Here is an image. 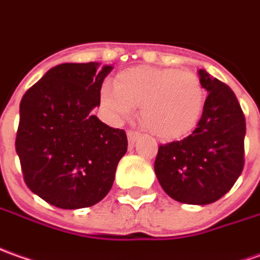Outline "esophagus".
Listing matches in <instances>:
<instances>
[{
    "label": "esophagus",
    "instance_id": "obj_1",
    "mask_svg": "<svg viewBox=\"0 0 260 260\" xmlns=\"http://www.w3.org/2000/svg\"><path fill=\"white\" fill-rule=\"evenodd\" d=\"M128 142H129L131 146H134L135 145V142H137V139L139 138V134L138 132H135V131H128Z\"/></svg>",
    "mask_w": 260,
    "mask_h": 260
}]
</instances>
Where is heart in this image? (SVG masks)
<instances>
[{
    "instance_id": "b5f03b06",
    "label": "heart",
    "mask_w": 260,
    "mask_h": 260,
    "mask_svg": "<svg viewBox=\"0 0 260 260\" xmlns=\"http://www.w3.org/2000/svg\"><path fill=\"white\" fill-rule=\"evenodd\" d=\"M101 107L115 122L141 107V121L155 137L172 141L186 137L202 115L205 89L189 71L134 67L116 74L114 86L100 91Z\"/></svg>"
}]
</instances>
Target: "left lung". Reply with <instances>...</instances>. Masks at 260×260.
<instances>
[{"label": "left lung", "mask_w": 260, "mask_h": 260, "mask_svg": "<svg viewBox=\"0 0 260 260\" xmlns=\"http://www.w3.org/2000/svg\"><path fill=\"white\" fill-rule=\"evenodd\" d=\"M208 91L204 112L189 137L159 145L155 174L169 197L188 205L216 202L235 185L245 165L246 122L234 91L199 70Z\"/></svg>", "instance_id": "left-lung-1"}]
</instances>
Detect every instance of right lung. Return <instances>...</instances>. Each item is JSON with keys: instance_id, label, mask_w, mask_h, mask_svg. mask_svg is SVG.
I'll list each match as a JSON object with an SVG mask.
<instances>
[{"instance_id": "1", "label": "right lung", "mask_w": 260, "mask_h": 260, "mask_svg": "<svg viewBox=\"0 0 260 260\" xmlns=\"http://www.w3.org/2000/svg\"><path fill=\"white\" fill-rule=\"evenodd\" d=\"M112 65L61 63L34 84L19 104L15 138L26 186L61 209H79L107 197L128 149L123 129L91 114Z\"/></svg>"}]
</instances>
